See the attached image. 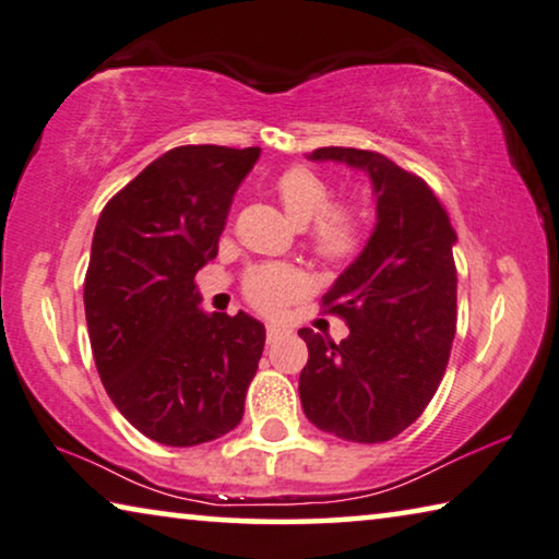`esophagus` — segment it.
Segmentation results:
<instances>
[{"label":"esophagus","instance_id":"34e87169","mask_svg":"<svg viewBox=\"0 0 559 559\" xmlns=\"http://www.w3.org/2000/svg\"><path fill=\"white\" fill-rule=\"evenodd\" d=\"M285 334H287V330L277 328V324H270V328H267V345H274V342L285 337Z\"/></svg>","mask_w":559,"mask_h":559}]
</instances>
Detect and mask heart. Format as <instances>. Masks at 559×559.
I'll list each match as a JSON object with an SVG mask.
<instances>
[{
    "label": "heart",
    "mask_w": 559,
    "mask_h": 559,
    "mask_svg": "<svg viewBox=\"0 0 559 559\" xmlns=\"http://www.w3.org/2000/svg\"><path fill=\"white\" fill-rule=\"evenodd\" d=\"M274 192L299 225L309 222L307 242L324 262H352L365 247V219L352 204H330L334 187L320 171L292 165L274 177ZM247 302L264 314H277L307 292L305 274L285 262L257 264L245 274Z\"/></svg>",
    "instance_id": "b5f03b06"
}]
</instances>
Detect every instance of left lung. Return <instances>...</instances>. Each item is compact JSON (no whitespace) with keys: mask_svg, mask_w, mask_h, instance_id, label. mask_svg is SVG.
I'll return each mask as SVG.
<instances>
[{"mask_svg":"<svg viewBox=\"0 0 559 559\" xmlns=\"http://www.w3.org/2000/svg\"><path fill=\"white\" fill-rule=\"evenodd\" d=\"M309 159L365 169L377 225L362 254L322 297L324 312L347 322V337L299 330L309 349L299 400L322 432L388 442L423 415L448 367L457 330V235L425 179L384 154L320 147Z\"/></svg>","mask_w":559,"mask_h":559,"instance_id":"left-lung-1","label":"left lung"}]
</instances>
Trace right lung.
Here are the masks:
<instances>
[{"label":"right lung","mask_w":559,"mask_h":559,"mask_svg":"<svg viewBox=\"0 0 559 559\" xmlns=\"http://www.w3.org/2000/svg\"><path fill=\"white\" fill-rule=\"evenodd\" d=\"M260 147L185 144L105 204L84 277L92 355L115 407L150 440L227 435L264 349L250 314H204L194 274L217 257L231 197Z\"/></svg>","instance_id":"right-lung-1"}]
</instances>
